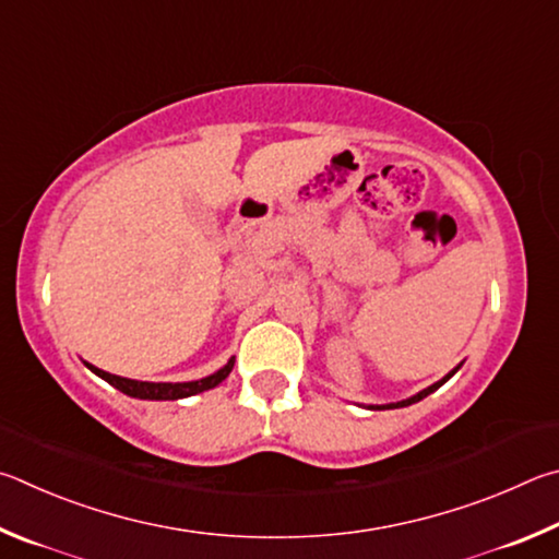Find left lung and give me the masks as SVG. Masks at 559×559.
Returning <instances> with one entry per match:
<instances>
[{
	"label": "left lung",
	"instance_id": "obj_1",
	"mask_svg": "<svg viewBox=\"0 0 559 559\" xmlns=\"http://www.w3.org/2000/svg\"><path fill=\"white\" fill-rule=\"evenodd\" d=\"M456 370H459V366L452 370V373H447L442 380H437V383L435 385H429V388H425L423 390V393H417V395H413V397H407V400H400V403H390V405H370V409H395V407H407V405H413V403H419V400H423V397H427L429 393H435V390L437 388H442L444 383H447V380L449 378H452L454 373H456Z\"/></svg>",
	"mask_w": 559,
	"mask_h": 559
}]
</instances>
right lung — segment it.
<instances>
[{
    "instance_id": "1",
    "label": "right lung",
    "mask_w": 559,
    "mask_h": 559,
    "mask_svg": "<svg viewBox=\"0 0 559 559\" xmlns=\"http://www.w3.org/2000/svg\"><path fill=\"white\" fill-rule=\"evenodd\" d=\"M235 358H230L221 370H215L213 376L201 378V380H191V383H144V380H132V378H122V376H112L107 370L95 368L91 364H85L93 370L95 376H100L107 380L112 388L120 390V393L130 395V397H140V400H181V397H191L195 393H203V390H211L218 383H223L225 378L230 376Z\"/></svg>"
}]
</instances>
